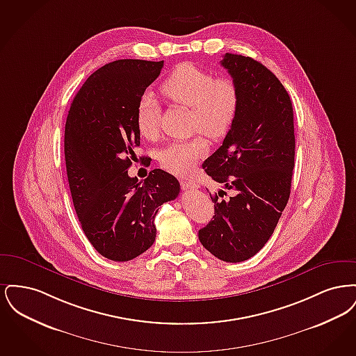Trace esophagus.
<instances>
[{
    "label": "esophagus",
    "instance_id": "34e87169",
    "mask_svg": "<svg viewBox=\"0 0 356 356\" xmlns=\"http://www.w3.org/2000/svg\"><path fill=\"white\" fill-rule=\"evenodd\" d=\"M181 188L183 189H197L199 184L192 180H181Z\"/></svg>",
    "mask_w": 356,
    "mask_h": 356
}]
</instances>
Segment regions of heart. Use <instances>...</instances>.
I'll list each match as a JSON object with an SVG mask.
<instances>
[{
	"instance_id": "1",
	"label": "heart",
	"mask_w": 356,
	"mask_h": 356,
	"mask_svg": "<svg viewBox=\"0 0 356 356\" xmlns=\"http://www.w3.org/2000/svg\"><path fill=\"white\" fill-rule=\"evenodd\" d=\"M161 93L176 104L189 106V122L193 131L211 138L227 135L236 119L240 93L229 77H216L212 72L191 63L177 65L160 86ZM136 127L144 138L154 140L160 131V105L152 95L145 93L136 106ZM203 137L177 140L159 152V161L165 170L186 175L205 151Z\"/></svg>"
}]
</instances>
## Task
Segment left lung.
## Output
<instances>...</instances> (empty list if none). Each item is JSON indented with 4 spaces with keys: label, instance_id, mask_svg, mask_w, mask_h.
Here are the masks:
<instances>
[{
    "label": "left lung",
    "instance_id": "left-lung-1",
    "mask_svg": "<svg viewBox=\"0 0 356 356\" xmlns=\"http://www.w3.org/2000/svg\"><path fill=\"white\" fill-rule=\"evenodd\" d=\"M221 65L236 83L240 104L222 145L203 170L232 195L209 192L215 215L199 240L218 259L238 263L264 247L287 205L295 165L293 109L286 88L259 61L225 53Z\"/></svg>",
    "mask_w": 356,
    "mask_h": 356
}]
</instances>
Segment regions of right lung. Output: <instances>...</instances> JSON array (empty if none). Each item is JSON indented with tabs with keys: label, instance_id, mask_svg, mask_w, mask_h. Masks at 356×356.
<instances>
[{
	"label": "right lung",
	"instance_id": "add662e5",
	"mask_svg": "<svg viewBox=\"0 0 356 356\" xmlns=\"http://www.w3.org/2000/svg\"><path fill=\"white\" fill-rule=\"evenodd\" d=\"M163 67L109 63L88 77L69 108L64 151L73 205L85 236L113 261L132 260L152 245L159 207L180 193L165 170H151L143 181L128 175L140 147L136 106Z\"/></svg>",
	"mask_w": 356,
	"mask_h": 356
}]
</instances>
